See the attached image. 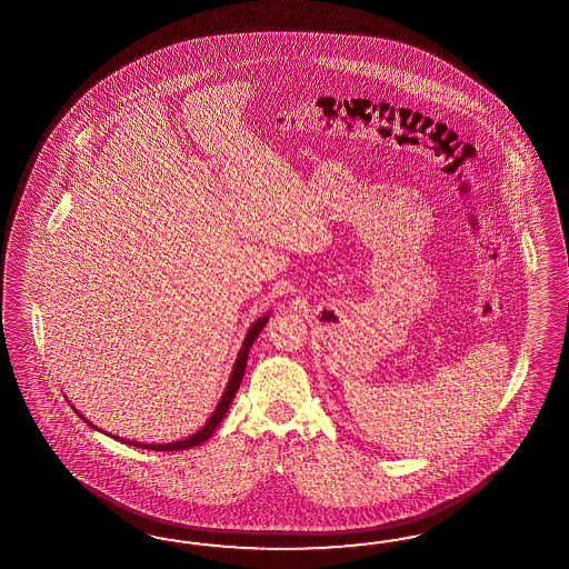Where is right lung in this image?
<instances>
[{"mask_svg": "<svg viewBox=\"0 0 569 569\" xmlns=\"http://www.w3.org/2000/svg\"><path fill=\"white\" fill-rule=\"evenodd\" d=\"M267 321H269L267 317H260V319L254 321V326L250 328V331H248V336H246V340H243V346H241L240 355H238V361L233 365V373H231V378H229L227 390H224V395L221 397V402H219L217 411L208 419L207 426H204L202 430L196 431L193 436L186 438V440L172 442V445H139V442H131V440H122V442H124V445H133V447L148 448V450H186V448L198 447V445L207 442L208 438H210V433L217 430V426L223 421L224 413H227L231 400H233L238 388H240L241 378H243V371H246V361H248V350H250V346L254 345V340L259 338L260 329L264 328ZM83 419H86V417H83ZM87 423H89V421H87ZM89 426H91V423H89ZM114 438L119 440V436H114Z\"/></svg>", "mask_w": 569, "mask_h": 569, "instance_id": "obj_1", "label": "right lung"}]
</instances>
